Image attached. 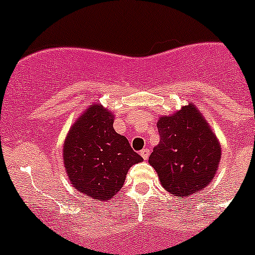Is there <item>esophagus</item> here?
Returning a JSON list of instances; mask_svg holds the SVG:
<instances>
[{"mask_svg": "<svg viewBox=\"0 0 255 255\" xmlns=\"http://www.w3.org/2000/svg\"><path fill=\"white\" fill-rule=\"evenodd\" d=\"M140 154H141V157L146 160L148 158V156H150V150H148V148H144V150L140 152Z\"/></svg>", "mask_w": 255, "mask_h": 255, "instance_id": "esophagus-1", "label": "esophagus"}]
</instances>
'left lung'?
<instances>
[{
    "label": "left lung",
    "instance_id": "left-lung-1",
    "mask_svg": "<svg viewBox=\"0 0 255 255\" xmlns=\"http://www.w3.org/2000/svg\"><path fill=\"white\" fill-rule=\"evenodd\" d=\"M160 141L148 163L163 188L176 198L201 191L215 177L222 157L219 140L194 103L158 119Z\"/></svg>",
    "mask_w": 255,
    "mask_h": 255
}]
</instances>
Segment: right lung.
<instances>
[{
	"label": "right lung",
	"mask_w": 255,
	"mask_h": 255,
	"mask_svg": "<svg viewBox=\"0 0 255 255\" xmlns=\"http://www.w3.org/2000/svg\"><path fill=\"white\" fill-rule=\"evenodd\" d=\"M114 114L93 103L75 120L63 142V164L78 192L98 201L113 199L131 165L142 158L114 129Z\"/></svg>",
	"instance_id": "1"
}]
</instances>
